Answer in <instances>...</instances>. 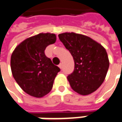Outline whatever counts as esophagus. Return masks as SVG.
Segmentation results:
<instances>
[{
    "mask_svg": "<svg viewBox=\"0 0 122 122\" xmlns=\"http://www.w3.org/2000/svg\"><path fill=\"white\" fill-rule=\"evenodd\" d=\"M59 67L61 69H62V67H63V64H62V63H60V64L59 65Z\"/></svg>",
    "mask_w": 122,
    "mask_h": 122,
    "instance_id": "1",
    "label": "esophagus"
}]
</instances>
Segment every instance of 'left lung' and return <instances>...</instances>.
<instances>
[{
    "label": "left lung",
    "mask_w": 122,
    "mask_h": 122,
    "mask_svg": "<svg viewBox=\"0 0 122 122\" xmlns=\"http://www.w3.org/2000/svg\"><path fill=\"white\" fill-rule=\"evenodd\" d=\"M59 38L74 58V71L67 76L71 88L81 95L94 92L103 84L109 69L105 48L90 37L74 32L62 33Z\"/></svg>",
    "instance_id": "8db88e82"
}]
</instances>
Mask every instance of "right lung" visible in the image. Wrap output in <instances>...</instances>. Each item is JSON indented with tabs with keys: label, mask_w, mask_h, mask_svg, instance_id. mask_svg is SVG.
Here are the masks:
<instances>
[{
	"label": "right lung",
	"mask_w": 122,
	"mask_h": 122,
	"mask_svg": "<svg viewBox=\"0 0 122 122\" xmlns=\"http://www.w3.org/2000/svg\"><path fill=\"white\" fill-rule=\"evenodd\" d=\"M56 35L40 33L18 44L11 55L13 76L21 88L29 95L41 98L51 90L60 69L46 57L44 51L56 42Z\"/></svg>",
	"instance_id": "add662e5"
}]
</instances>
